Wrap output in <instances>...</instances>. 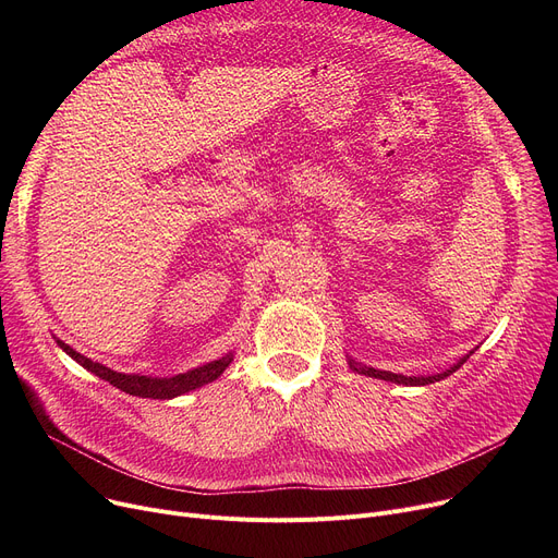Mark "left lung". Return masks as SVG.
<instances>
[{
    "label": "left lung",
    "mask_w": 558,
    "mask_h": 558,
    "mask_svg": "<svg viewBox=\"0 0 558 558\" xmlns=\"http://www.w3.org/2000/svg\"><path fill=\"white\" fill-rule=\"evenodd\" d=\"M468 357L471 355H465L457 366H452L450 371H446V373H438V375H429V377H407V375H398V373H389V371H375V368H366V366H362V364H355L353 360H350V368L353 371H357V373H362V375H368V377H377V379H389V383H396V385H412V387H423V385H432V383H438V379H444V377H448V375H452Z\"/></svg>",
    "instance_id": "left-lung-1"
}]
</instances>
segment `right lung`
Masks as SVG:
<instances>
[{"mask_svg":"<svg viewBox=\"0 0 558 558\" xmlns=\"http://www.w3.org/2000/svg\"><path fill=\"white\" fill-rule=\"evenodd\" d=\"M58 345H61L65 353L72 360H76L83 368L99 375L101 379H106V383H110L112 387L122 389V391H126L131 396H137V398H154V400H169V398H175V396H181V393H187V391H194V389H198L203 385H208V383H213V379H217L228 368V364L232 362V353H228L226 357H221V360H217L213 364L198 366V368L181 373V375H173V377H146V375H126V373L110 371L108 366H104L99 362H93V360H87L85 355L76 353L74 348H70L63 341H58Z\"/></svg>","mask_w":558,"mask_h":558,"instance_id":"add662e5","label":"right lung"}]
</instances>
